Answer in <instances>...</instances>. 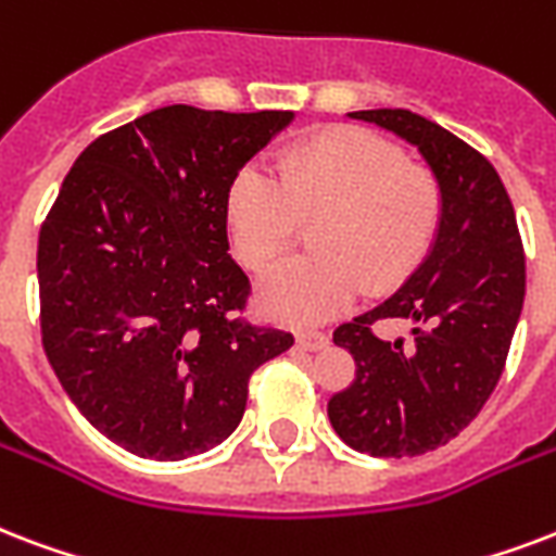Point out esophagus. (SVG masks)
I'll return each instance as SVG.
<instances>
[{
  "label": "esophagus",
  "mask_w": 556,
  "mask_h": 556,
  "mask_svg": "<svg viewBox=\"0 0 556 556\" xmlns=\"http://www.w3.org/2000/svg\"><path fill=\"white\" fill-rule=\"evenodd\" d=\"M296 344L315 353V350H324L329 344V338L324 332H317V329H296Z\"/></svg>",
  "instance_id": "obj_1"
}]
</instances>
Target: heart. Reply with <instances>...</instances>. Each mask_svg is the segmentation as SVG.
Wrapping results in <instances>:
<instances>
[{"mask_svg": "<svg viewBox=\"0 0 556 556\" xmlns=\"http://www.w3.org/2000/svg\"><path fill=\"white\" fill-rule=\"evenodd\" d=\"M446 212L438 175L408 163L396 142L367 127L334 125L277 160V177L248 168L227 201L232 250L262 274L314 224L315 256L270 270L260 303L286 324H324L362 294L402 286L429 256Z\"/></svg>", "mask_w": 556, "mask_h": 556, "instance_id": "1", "label": "heart"}]
</instances>
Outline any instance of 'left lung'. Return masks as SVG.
<instances>
[{"mask_svg":"<svg viewBox=\"0 0 556 556\" xmlns=\"http://www.w3.org/2000/svg\"><path fill=\"white\" fill-rule=\"evenodd\" d=\"M350 116L417 146L446 194L429 260L381 306L332 332L355 362V379L326 405L338 438L372 457H414L457 438L502 379L525 300L522 236L510 194L481 151L410 110ZM391 316L415 324L410 345L375 334Z\"/></svg>","mask_w":556,"mask_h":556,"instance_id":"8db88e82","label":"left lung"}]
</instances>
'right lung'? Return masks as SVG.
Listing matches in <instances>:
<instances>
[{
  "label": "right lung",
  "instance_id": "1",
  "mask_svg": "<svg viewBox=\"0 0 556 556\" xmlns=\"http://www.w3.org/2000/svg\"><path fill=\"white\" fill-rule=\"evenodd\" d=\"M291 110H151L80 151L37 241L40 334L63 391L127 452L184 460L241 422L248 381L294 344L253 324L227 201Z\"/></svg>",
  "mask_w": 556,
  "mask_h": 556
}]
</instances>
